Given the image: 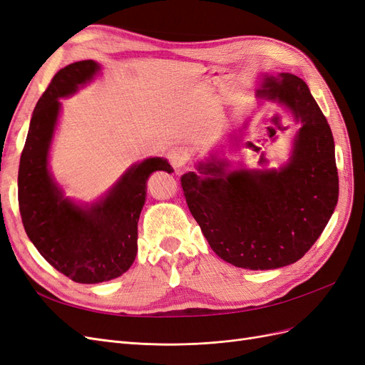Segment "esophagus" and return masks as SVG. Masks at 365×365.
<instances>
[{"label":"esophagus","mask_w":365,"mask_h":365,"mask_svg":"<svg viewBox=\"0 0 365 365\" xmlns=\"http://www.w3.org/2000/svg\"><path fill=\"white\" fill-rule=\"evenodd\" d=\"M168 160L172 164L173 169H181L182 165L189 160V155H187V152L181 148H173L169 150L168 153Z\"/></svg>","instance_id":"obj_1"}]
</instances>
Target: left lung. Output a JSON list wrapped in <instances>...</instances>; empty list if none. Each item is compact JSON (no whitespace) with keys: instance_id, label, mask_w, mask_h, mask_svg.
Here are the masks:
<instances>
[{"instance_id":"left-lung-1","label":"left lung","mask_w":365,"mask_h":365,"mask_svg":"<svg viewBox=\"0 0 365 365\" xmlns=\"http://www.w3.org/2000/svg\"><path fill=\"white\" fill-rule=\"evenodd\" d=\"M257 96L283 103L300 121L289 163L279 170L231 172L212 155L197 164L200 173L181 176L208 245L222 260L254 271L300 260L323 233L339 192L332 130L304 81L267 76Z\"/></svg>"}]
</instances>
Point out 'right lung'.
Here are the masks:
<instances>
[{"label": "right lung", "instance_id": "right-lung-1", "mask_svg": "<svg viewBox=\"0 0 365 365\" xmlns=\"http://www.w3.org/2000/svg\"><path fill=\"white\" fill-rule=\"evenodd\" d=\"M101 70L81 61L59 70L33 111L18 170V202L29 239L54 269L76 283L120 277L137 256V227L146 201V181L155 170L172 172L163 158L130 168L103 200L81 207L63 197L48 170V149L61 97L76 93Z\"/></svg>", "mask_w": 365, "mask_h": 365}]
</instances>
